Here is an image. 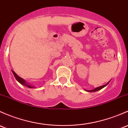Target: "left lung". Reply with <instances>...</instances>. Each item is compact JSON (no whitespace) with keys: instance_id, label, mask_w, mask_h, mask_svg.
<instances>
[{"instance_id":"left-lung-1","label":"left lung","mask_w":128,"mask_h":128,"mask_svg":"<svg viewBox=\"0 0 128 128\" xmlns=\"http://www.w3.org/2000/svg\"><path fill=\"white\" fill-rule=\"evenodd\" d=\"M110 82V80L108 82H107V83H106V84H104V85L103 86H99V87H97V88H94V90H86V91H88V92H95V91H99V90H101V89H102L103 88H104L105 86H106L107 85V84L109 83V82Z\"/></svg>"}]
</instances>
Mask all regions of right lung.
I'll list each match as a JSON object with an SVG mask.
<instances>
[{
  "mask_svg": "<svg viewBox=\"0 0 128 128\" xmlns=\"http://www.w3.org/2000/svg\"><path fill=\"white\" fill-rule=\"evenodd\" d=\"M12 73L13 74V75H14V77H15V78L16 79L17 81H18L20 83H21V84H22V85H24V86H26L28 87V88H36L34 86L32 85V84H30V83H28V82H27L25 80H24L23 78H21L20 76H19L18 75H17L16 74L15 72L13 70H12Z\"/></svg>",
  "mask_w": 128,
  "mask_h": 128,
  "instance_id": "right-lung-1",
  "label": "right lung"
}]
</instances>
